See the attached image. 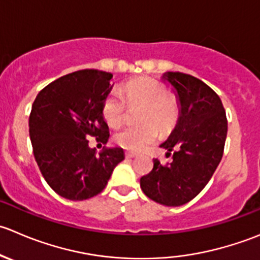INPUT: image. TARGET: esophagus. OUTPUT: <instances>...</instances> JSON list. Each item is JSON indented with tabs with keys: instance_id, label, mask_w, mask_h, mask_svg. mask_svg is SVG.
Returning <instances> with one entry per match:
<instances>
[{
	"instance_id": "34e87169",
	"label": "esophagus",
	"mask_w": 260,
	"mask_h": 260,
	"mask_svg": "<svg viewBox=\"0 0 260 260\" xmlns=\"http://www.w3.org/2000/svg\"><path fill=\"white\" fill-rule=\"evenodd\" d=\"M125 156H126L127 159L136 158V154H135V153H133V151H126V153H125Z\"/></svg>"
}]
</instances>
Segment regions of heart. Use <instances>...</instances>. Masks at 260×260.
<instances>
[{
  "mask_svg": "<svg viewBox=\"0 0 260 260\" xmlns=\"http://www.w3.org/2000/svg\"><path fill=\"white\" fill-rule=\"evenodd\" d=\"M122 94L127 105H141L138 112L139 125L127 126L115 134V141L121 148L141 151L155 143L158 130L169 133L178 119V104L167 94L166 87L151 78H136L122 87ZM117 93H110L105 99L102 115L110 126H117L125 117L126 105Z\"/></svg>",
  "mask_w": 260,
  "mask_h": 260,
  "instance_id": "1",
  "label": "heart"
}]
</instances>
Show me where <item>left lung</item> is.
<instances>
[{
  "instance_id": "left-lung-1",
  "label": "left lung",
  "mask_w": 260,
  "mask_h": 260,
  "mask_svg": "<svg viewBox=\"0 0 260 260\" xmlns=\"http://www.w3.org/2000/svg\"><path fill=\"white\" fill-rule=\"evenodd\" d=\"M161 79L174 89L179 114L171 135L160 148L173 161L140 178L144 193L164 206L187 204L205 188L222 158L228 121L220 97L189 74L166 72Z\"/></svg>"
}]
</instances>
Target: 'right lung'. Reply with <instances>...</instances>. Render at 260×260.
Here are the masks:
<instances>
[{
	"instance_id": "add662e5",
	"label": "right lung",
	"mask_w": 260,
	"mask_h": 260,
	"mask_svg": "<svg viewBox=\"0 0 260 260\" xmlns=\"http://www.w3.org/2000/svg\"><path fill=\"white\" fill-rule=\"evenodd\" d=\"M112 74L83 69L60 77L39 92L29 119L35 160L46 183L59 196L83 201L104 191L115 167L124 160L121 148L97 155L89 136L106 144L109 125L102 115L111 92Z\"/></svg>"
}]
</instances>
